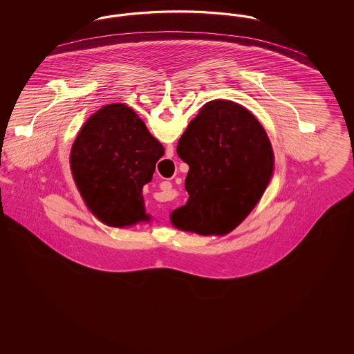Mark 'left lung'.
<instances>
[{
    "label": "left lung",
    "instance_id": "obj_1",
    "mask_svg": "<svg viewBox=\"0 0 354 354\" xmlns=\"http://www.w3.org/2000/svg\"><path fill=\"white\" fill-rule=\"evenodd\" d=\"M176 152L189 167V198L169 220L185 232H232L260 202L273 176L274 155L267 131L236 102H207L187 126Z\"/></svg>",
    "mask_w": 354,
    "mask_h": 354
}]
</instances>
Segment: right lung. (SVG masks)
<instances>
[{
  "instance_id": "add662e5",
  "label": "right lung",
  "mask_w": 354,
  "mask_h": 354,
  "mask_svg": "<svg viewBox=\"0 0 354 354\" xmlns=\"http://www.w3.org/2000/svg\"><path fill=\"white\" fill-rule=\"evenodd\" d=\"M163 155L165 147L131 107L110 103L81 127L70 169L88 211L109 227L127 228L151 220L142 188Z\"/></svg>"
}]
</instances>
